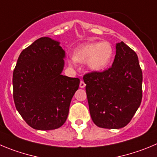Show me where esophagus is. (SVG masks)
<instances>
[{
	"mask_svg": "<svg viewBox=\"0 0 157 157\" xmlns=\"http://www.w3.org/2000/svg\"><path fill=\"white\" fill-rule=\"evenodd\" d=\"M85 86H86V84H85L84 82L82 81V80H81V82H80V84H79V87L80 88H84Z\"/></svg>",
	"mask_w": 157,
	"mask_h": 157,
	"instance_id": "esophagus-1",
	"label": "esophagus"
}]
</instances>
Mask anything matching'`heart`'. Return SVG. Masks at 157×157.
I'll use <instances>...</instances> for the list:
<instances>
[{
  "instance_id": "obj_1",
  "label": "heart",
  "mask_w": 157,
  "mask_h": 157,
  "mask_svg": "<svg viewBox=\"0 0 157 157\" xmlns=\"http://www.w3.org/2000/svg\"><path fill=\"white\" fill-rule=\"evenodd\" d=\"M113 49L111 44L107 41L91 43L80 46L74 53V58L69 60V65L76 66L78 62H86L92 71H100L108 66L112 60Z\"/></svg>"
}]
</instances>
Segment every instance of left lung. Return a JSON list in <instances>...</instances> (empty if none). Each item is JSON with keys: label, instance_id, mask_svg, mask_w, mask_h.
Here are the masks:
<instances>
[{"label": "left lung", "instance_id": "obj_1", "mask_svg": "<svg viewBox=\"0 0 157 157\" xmlns=\"http://www.w3.org/2000/svg\"><path fill=\"white\" fill-rule=\"evenodd\" d=\"M92 120L100 128L118 129L131 121L142 98V72L136 53L124 42L107 70L83 76Z\"/></svg>", "mask_w": 157, "mask_h": 157}]
</instances>
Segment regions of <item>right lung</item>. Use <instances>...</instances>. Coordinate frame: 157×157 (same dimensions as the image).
I'll return each mask as SVG.
<instances>
[{"label": "right lung", "mask_w": 157, "mask_h": 157, "mask_svg": "<svg viewBox=\"0 0 157 157\" xmlns=\"http://www.w3.org/2000/svg\"><path fill=\"white\" fill-rule=\"evenodd\" d=\"M64 57L60 43L49 37L36 40L18 57L13 72V98L33 128L53 130L67 120L80 80L61 75Z\"/></svg>", "instance_id": "obj_1"}]
</instances>
